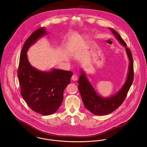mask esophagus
<instances>
[{
	"label": "esophagus",
	"mask_w": 147,
	"mask_h": 147,
	"mask_svg": "<svg viewBox=\"0 0 147 147\" xmlns=\"http://www.w3.org/2000/svg\"><path fill=\"white\" fill-rule=\"evenodd\" d=\"M71 79L73 80V81H76L78 79V77L75 74H74L71 78Z\"/></svg>",
	"instance_id": "1"
}]
</instances>
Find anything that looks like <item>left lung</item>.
<instances>
[{"label":"left lung","mask_w":147,"mask_h":147,"mask_svg":"<svg viewBox=\"0 0 147 147\" xmlns=\"http://www.w3.org/2000/svg\"><path fill=\"white\" fill-rule=\"evenodd\" d=\"M115 38L120 43L125 47L126 53L129 59L128 72L126 82L119 90L115 94L103 97L99 95L95 90L93 85L88 80L83 71H81V75L78 82V89L82 96L85 107L92 113L97 115L109 114L122 104L127 93L132 84L134 79V62L130 50L127 47L126 42L121 36L113 29L109 28Z\"/></svg>","instance_id":"1"}]
</instances>
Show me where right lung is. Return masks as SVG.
Listing matches in <instances>:
<instances>
[{
    "label": "right lung",
    "mask_w": 147,
    "mask_h": 147,
    "mask_svg": "<svg viewBox=\"0 0 147 147\" xmlns=\"http://www.w3.org/2000/svg\"><path fill=\"white\" fill-rule=\"evenodd\" d=\"M47 33L45 28H41L26 40L21 50L18 72L22 97L32 110L43 115L54 114L61 106L64 90L73 75L71 71L56 68L40 71L29 63L28 49Z\"/></svg>",
    "instance_id": "1"
}]
</instances>
